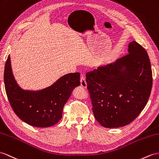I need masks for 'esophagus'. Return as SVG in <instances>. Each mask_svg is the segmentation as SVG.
Listing matches in <instances>:
<instances>
[{
    "label": "esophagus",
    "mask_w": 159,
    "mask_h": 159,
    "mask_svg": "<svg viewBox=\"0 0 159 159\" xmlns=\"http://www.w3.org/2000/svg\"><path fill=\"white\" fill-rule=\"evenodd\" d=\"M80 84H81V86H82L84 88H86L87 87V83H86V78H85V77L82 75H81Z\"/></svg>",
    "instance_id": "1"
}]
</instances>
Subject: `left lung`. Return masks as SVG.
Returning <instances> with one entry per match:
<instances>
[{"mask_svg":"<svg viewBox=\"0 0 159 159\" xmlns=\"http://www.w3.org/2000/svg\"><path fill=\"white\" fill-rule=\"evenodd\" d=\"M128 53L86 73L93 113L107 128L132 122L146 105L152 90V73L146 50L132 41Z\"/></svg>","mask_w":159,"mask_h":159,"instance_id":"obj_1","label":"left lung"}]
</instances>
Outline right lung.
Segmentation results:
<instances>
[{"instance_id":"right-lung-1","label":"right lung","mask_w":159,"mask_h":159,"mask_svg":"<svg viewBox=\"0 0 159 159\" xmlns=\"http://www.w3.org/2000/svg\"><path fill=\"white\" fill-rule=\"evenodd\" d=\"M80 73H67L42 90H24L14 77L10 55L4 72L6 93L15 113L23 121L38 127H48L60 121L65 104L73 89L80 86Z\"/></svg>"}]
</instances>
